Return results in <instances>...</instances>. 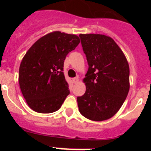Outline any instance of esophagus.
Segmentation results:
<instances>
[{
  "label": "esophagus",
  "mask_w": 151,
  "mask_h": 151,
  "mask_svg": "<svg viewBox=\"0 0 151 151\" xmlns=\"http://www.w3.org/2000/svg\"><path fill=\"white\" fill-rule=\"evenodd\" d=\"M78 81H79V80H78V78H77V77H76V78H73V83H75V84L78 83Z\"/></svg>",
  "instance_id": "34e87169"
}]
</instances>
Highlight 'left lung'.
I'll list each match as a JSON object with an SVG mask.
<instances>
[{"mask_svg":"<svg viewBox=\"0 0 151 151\" xmlns=\"http://www.w3.org/2000/svg\"><path fill=\"white\" fill-rule=\"evenodd\" d=\"M88 69L83 81L85 93L77 97L85 118L104 121L120 109L129 91V66L119 47L109 36L80 34Z\"/></svg>","mask_w":151,"mask_h":151,"instance_id":"1","label":"left lung"}]
</instances>
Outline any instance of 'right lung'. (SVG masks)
Wrapping results in <instances>:
<instances>
[{
    "label": "right lung",
    "instance_id": "add662e5",
    "mask_svg": "<svg viewBox=\"0 0 151 151\" xmlns=\"http://www.w3.org/2000/svg\"><path fill=\"white\" fill-rule=\"evenodd\" d=\"M80 40L76 35L53 32L41 37L22 58L19 83L27 104L34 111L50 113L62 106L69 94L63 64Z\"/></svg>",
    "mask_w": 151,
    "mask_h": 151
}]
</instances>
